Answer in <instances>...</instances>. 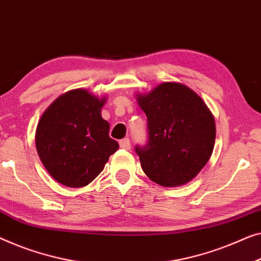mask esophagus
Listing matches in <instances>:
<instances>
[{"mask_svg":"<svg viewBox=\"0 0 261 261\" xmlns=\"http://www.w3.org/2000/svg\"><path fill=\"white\" fill-rule=\"evenodd\" d=\"M120 147H121V148H123V149H130V140L128 139V138H126V139H122V140H120Z\"/></svg>","mask_w":261,"mask_h":261,"instance_id":"esophagus-1","label":"esophagus"}]
</instances>
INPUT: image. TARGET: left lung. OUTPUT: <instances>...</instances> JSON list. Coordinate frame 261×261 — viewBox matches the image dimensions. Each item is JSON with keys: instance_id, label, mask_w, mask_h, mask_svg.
I'll return each mask as SVG.
<instances>
[{"instance_id": "obj_1", "label": "left lung", "mask_w": 261, "mask_h": 261, "mask_svg": "<svg viewBox=\"0 0 261 261\" xmlns=\"http://www.w3.org/2000/svg\"><path fill=\"white\" fill-rule=\"evenodd\" d=\"M138 102L147 116V142L135 146L142 171L165 187L187 184L212 155L215 122L188 87L165 82Z\"/></svg>"}]
</instances>
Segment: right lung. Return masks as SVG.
<instances>
[{"instance_id": "add662e5", "label": "right lung", "mask_w": 261, "mask_h": 261, "mask_svg": "<svg viewBox=\"0 0 261 261\" xmlns=\"http://www.w3.org/2000/svg\"><path fill=\"white\" fill-rule=\"evenodd\" d=\"M105 101L86 89H74L43 113L36 128V149L58 182L87 186L118 150L119 143L109 138V123L101 118Z\"/></svg>"}]
</instances>
